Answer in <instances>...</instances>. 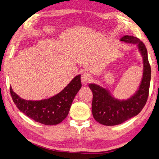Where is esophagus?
I'll return each mask as SVG.
<instances>
[{"instance_id": "esophagus-1", "label": "esophagus", "mask_w": 159, "mask_h": 159, "mask_svg": "<svg viewBox=\"0 0 159 159\" xmlns=\"http://www.w3.org/2000/svg\"><path fill=\"white\" fill-rule=\"evenodd\" d=\"M93 80V76L89 73L84 72L81 76V83L83 84H87L89 83H91Z\"/></svg>"}]
</instances>
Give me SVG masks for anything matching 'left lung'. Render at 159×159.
I'll use <instances>...</instances> for the list:
<instances>
[{
  "instance_id": "1",
  "label": "left lung",
  "mask_w": 159,
  "mask_h": 159,
  "mask_svg": "<svg viewBox=\"0 0 159 159\" xmlns=\"http://www.w3.org/2000/svg\"><path fill=\"white\" fill-rule=\"evenodd\" d=\"M120 40L138 45L143 57V77L138 90L127 100L115 99L108 90L98 84H89L93 92L92 114L95 120L106 126L121 124L138 115L144 107L149 94L151 68L145 45L138 38L133 36H124Z\"/></svg>"
}]
</instances>
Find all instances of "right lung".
Here are the masks:
<instances>
[{
  "instance_id": "obj_1",
  "label": "right lung",
  "mask_w": 159,
  "mask_h": 159,
  "mask_svg": "<svg viewBox=\"0 0 159 159\" xmlns=\"http://www.w3.org/2000/svg\"><path fill=\"white\" fill-rule=\"evenodd\" d=\"M81 86L79 75L58 94L47 99L25 100L18 96L11 87H10V93L15 104L21 112L38 123L54 125L60 123L68 116L73 99Z\"/></svg>"
}]
</instances>
